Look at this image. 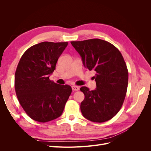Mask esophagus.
<instances>
[{
  "label": "esophagus",
  "mask_w": 151,
  "mask_h": 151,
  "mask_svg": "<svg viewBox=\"0 0 151 151\" xmlns=\"http://www.w3.org/2000/svg\"><path fill=\"white\" fill-rule=\"evenodd\" d=\"M72 89L73 91H79V87L77 86H72Z\"/></svg>",
  "instance_id": "esophagus-1"
}]
</instances>
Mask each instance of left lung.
Returning <instances> with one entry per match:
<instances>
[{"instance_id":"8db88e82","label":"left lung","mask_w":151,"mask_h":151,"mask_svg":"<svg viewBox=\"0 0 151 151\" xmlns=\"http://www.w3.org/2000/svg\"><path fill=\"white\" fill-rule=\"evenodd\" d=\"M70 43L82 57L84 67L96 72L93 77L96 89L89 91L86 86L80 89L85 96L81 104L82 114L93 122L111 119L122 106L129 81L122 53L111 43L98 38Z\"/></svg>"}]
</instances>
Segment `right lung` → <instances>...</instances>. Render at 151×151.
<instances>
[{
  "instance_id": "right-lung-1",
  "label": "right lung",
  "mask_w": 151,
  "mask_h": 151,
  "mask_svg": "<svg viewBox=\"0 0 151 151\" xmlns=\"http://www.w3.org/2000/svg\"><path fill=\"white\" fill-rule=\"evenodd\" d=\"M68 42H44L22 55L15 73L14 86L21 106L31 119L47 122L61 116L72 93L68 85L50 80Z\"/></svg>"
}]
</instances>
